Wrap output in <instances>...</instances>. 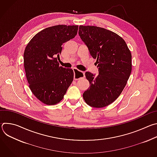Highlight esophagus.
Listing matches in <instances>:
<instances>
[{
	"label": "esophagus",
	"instance_id": "34e87169",
	"mask_svg": "<svg viewBox=\"0 0 157 157\" xmlns=\"http://www.w3.org/2000/svg\"><path fill=\"white\" fill-rule=\"evenodd\" d=\"M73 71H74V79L75 80H78L80 78H82L83 77H84V73L82 71H80L78 70H77L76 68H73Z\"/></svg>",
	"mask_w": 157,
	"mask_h": 157
}]
</instances>
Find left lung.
I'll return each instance as SVG.
<instances>
[{"instance_id": "obj_1", "label": "left lung", "mask_w": 157, "mask_h": 157, "mask_svg": "<svg viewBox=\"0 0 157 157\" xmlns=\"http://www.w3.org/2000/svg\"><path fill=\"white\" fill-rule=\"evenodd\" d=\"M79 35L93 58L99 75L86 72L90 86L82 94L89 106L105 107L113 103L124 89L132 71V55L122 38L96 26L79 27Z\"/></svg>"}]
</instances>
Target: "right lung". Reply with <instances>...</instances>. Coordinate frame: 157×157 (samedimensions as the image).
Instances as JSON below:
<instances>
[{
  "label": "right lung",
  "instance_id": "obj_1",
  "mask_svg": "<svg viewBox=\"0 0 157 157\" xmlns=\"http://www.w3.org/2000/svg\"><path fill=\"white\" fill-rule=\"evenodd\" d=\"M78 25H59L36 34L24 53V68L29 87L35 96L47 105L59 102L73 82L72 69L59 66L62 44L75 38Z\"/></svg>",
  "mask_w": 157,
  "mask_h": 157
}]
</instances>
